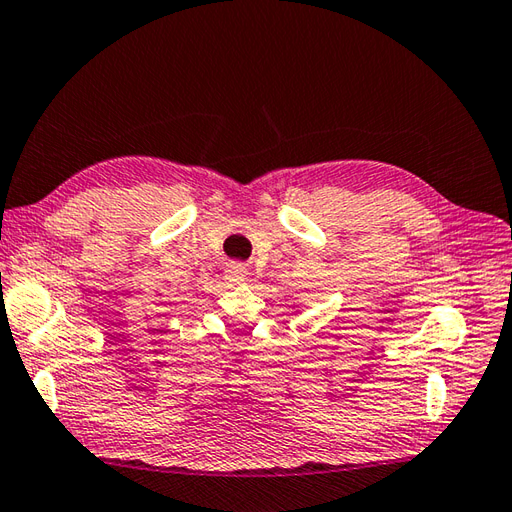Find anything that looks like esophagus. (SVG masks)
I'll use <instances>...</instances> for the list:
<instances>
[{
	"label": "esophagus",
	"mask_w": 512,
	"mask_h": 512,
	"mask_svg": "<svg viewBox=\"0 0 512 512\" xmlns=\"http://www.w3.org/2000/svg\"><path fill=\"white\" fill-rule=\"evenodd\" d=\"M224 275H227L229 281L240 283L246 277V264H242V261H231V264L224 268Z\"/></svg>",
	"instance_id": "obj_1"
}]
</instances>
